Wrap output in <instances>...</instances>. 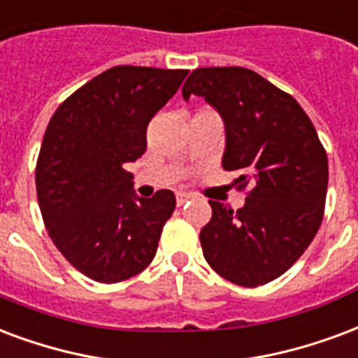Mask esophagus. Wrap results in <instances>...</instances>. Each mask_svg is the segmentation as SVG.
<instances>
[{
  "mask_svg": "<svg viewBox=\"0 0 358 358\" xmlns=\"http://www.w3.org/2000/svg\"><path fill=\"white\" fill-rule=\"evenodd\" d=\"M189 199H192V195H189V193H178V195H176V205L178 206L186 205Z\"/></svg>",
  "mask_w": 358,
  "mask_h": 358,
  "instance_id": "34e87169",
  "label": "esophagus"
}]
</instances>
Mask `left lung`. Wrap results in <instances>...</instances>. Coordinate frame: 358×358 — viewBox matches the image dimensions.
I'll return each instance as SVG.
<instances>
[{
    "label": "left lung",
    "mask_w": 358,
    "mask_h": 358,
    "mask_svg": "<svg viewBox=\"0 0 358 358\" xmlns=\"http://www.w3.org/2000/svg\"><path fill=\"white\" fill-rule=\"evenodd\" d=\"M205 96L226 125L222 166L237 171L245 206L208 201L203 256L239 287H260L296 264L324 216L328 157L311 119L288 92L239 66L197 68L182 96Z\"/></svg>",
    "instance_id": "1"
}]
</instances>
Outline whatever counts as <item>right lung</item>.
Masks as SVG:
<instances>
[{
    "label": "right lung",
    "instance_id": "add662e5",
    "mask_svg": "<svg viewBox=\"0 0 358 358\" xmlns=\"http://www.w3.org/2000/svg\"><path fill=\"white\" fill-rule=\"evenodd\" d=\"M187 70L115 66L52 113L36 165L45 227L60 254L98 282H121L152 264L176 206L171 189L136 199L127 163L145 152V131Z\"/></svg>",
    "mask_w": 358,
    "mask_h": 358
}]
</instances>
